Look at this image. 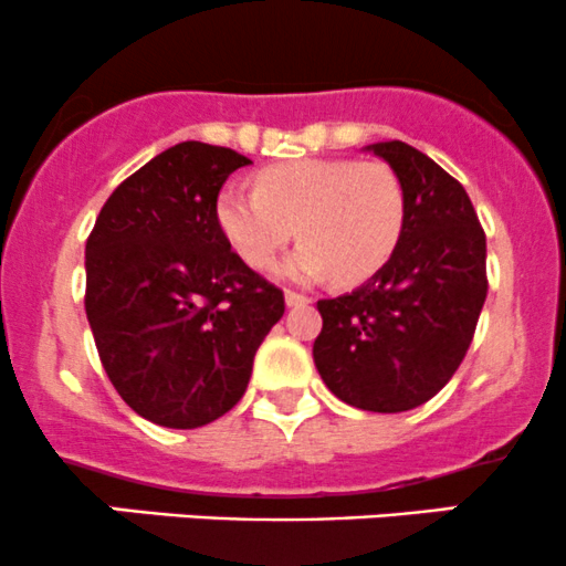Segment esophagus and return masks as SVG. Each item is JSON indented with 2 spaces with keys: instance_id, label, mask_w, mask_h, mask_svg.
Masks as SVG:
<instances>
[{
  "instance_id": "34e87169",
  "label": "esophagus",
  "mask_w": 566,
  "mask_h": 566,
  "mask_svg": "<svg viewBox=\"0 0 566 566\" xmlns=\"http://www.w3.org/2000/svg\"><path fill=\"white\" fill-rule=\"evenodd\" d=\"M284 303H287L290 308H293V306H306L308 297L301 295V293H293V290H287V293H284Z\"/></svg>"
}]
</instances>
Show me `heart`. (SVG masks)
Returning a JSON list of instances; mask_svg holds the SVG:
<instances>
[{
    "mask_svg": "<svg viewBox=\"0 0 566 566\" xmlns=\"http://www.w3.org/2000/svg\"><path fill=\"white\" fill-rule=\"evenodd\" d=\"M402 220L400 177L378 160H290L260 171L258 190L228 188L217 198L220 231L252 269L271 265L295 231L306 239L279 265L295 282L374 276L392 258Z\"/></svg>",
    "mask_w": 566,
    "mask_h": 566,
    "instance_id": "1",
    "label": "heart"
}]
</instances>
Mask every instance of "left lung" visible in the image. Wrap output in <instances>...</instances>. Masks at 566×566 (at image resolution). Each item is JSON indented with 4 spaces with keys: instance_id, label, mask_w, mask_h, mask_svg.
Listing matches in <instances>:
<instances>
[{
    "instance_id": "obj_1",
    "label": "left lung",
    "mask_w": 566,
    "mask_h": 566,
    "mask_svg": "<svg viewBox=\"0 0 566 566\" xmlns=\"http://www.w3.org/2000/svg\"><path fill=\"white\" fill-rule=\"evenodd\" d=\"M363 150L387 160L406 192L392 258L365 284L316 303L314 365L338 400L400 413L434 397L468 354L486 301V235L468 192L406 142Z\"/></svg>"
}]
</instances>
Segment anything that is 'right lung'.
<instances>
[{"instance_id":"add662e5","label":"right lung","mask_w":566,"mask_h":566,"mask_svg":"<svg viewBox=\"0 0 566 566\" xmlns=\"http://www.w3.org/2000/svg\"><path fill=\"white\" fill-rule=\"evenodd\" d=\"M252 164L179 142L107 198L85 244V314L112 387L142 419L196 430L228 413L284 295L217 222V196Z\"/></svg>"}]
</instances>
